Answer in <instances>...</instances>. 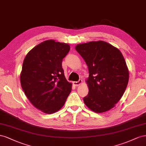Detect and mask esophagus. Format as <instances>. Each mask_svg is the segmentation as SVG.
<instances>
[{
	"label": "esophagus",
	"instance_id": "34e87169",
	"mask_svg": "<svg viewBox=\"0 0 146 146\" xmlns=\"http://www.w3.org/2000/svg\"><path fill=\"white\" fill-rule=\"evenodd\" d=\"M82 80H79L78 81H74V82H73V84H74V86H79L80 84H81V83H82Z\"/></svg>",
	"mask_w": 146,
	"mask_h": 146
}]
</instances>
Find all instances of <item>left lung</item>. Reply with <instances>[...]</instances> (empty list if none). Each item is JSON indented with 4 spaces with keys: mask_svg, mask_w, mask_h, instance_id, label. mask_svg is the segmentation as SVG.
<instances>
[{
    "mask_svg": "<svg viewBox=\"0 0 146 146\" xmlns=\"http://www.w3.org/2000/svg\"><path fill=\"white\" fill-rule=\"evenodd\" d=\"M76 50L88 66L89 93L86 105L97 113L111 110L125 92L129 73L119 50L103 41L80 44Z\"/></svg>",
    "mask_w": 146,
    "mask_h": 146,
    "instance_id": "8db88e82",
    "label": "left lung"
}]
</instances>
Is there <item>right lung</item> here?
Returning a JSON list of instances; mask_svg holds the SVG:
<instances>
[{
	"label": "right lung",
	"mask_w": 146,
	"mask_h": 146,
	"mask_svg": "<svg viewBox=\"0 0 146 146\" xmlns=\"http://www.w3.org/2000/svg\"><path fill=\"white\" fill-rule=\"evenodd\" d=\"M70 46L44 41L28 52L21 73V84L29 100L44 113L56 112L64 106L72 90L62 62Z\"/></svg>",
	"instance_id": "obj_1"
}]
</instances>
